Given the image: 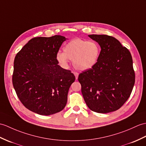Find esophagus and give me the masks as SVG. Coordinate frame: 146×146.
<instances>
[{"label":"esophagus","instance_id":"1","mask_svg":"<svg viewBox=\"0 0 146 146\" xmlns=\"http://www.w3.org/2000/svg\"><path fill=\"white\" fill-rule=\"evenodd\" d=\"M73 74H74V76H75L76 80H77L78 79V75H79V73H78V72H74Z\"/></svg>","mask_w":146,"mask_h":146}]
</instances>
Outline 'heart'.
Segmentation results:
<instances>
[{"mask_svg":"<svg viewBox=\"0 0 146 146\" xmlns=\"http://www.w3.org/2000/svg\"><path fill=\"white\" fill-rule=\"evenodd\" d=\"M101 51L100 44L94 40L76 38L67 43L63 47V52L56 53V58L63 66H66L70 60L76 69L87 70L96 65Z\"/></svg>","mask_w":146,"mask_h":146,"instance_id":"obj_1","label":"heart"}]
</instances>
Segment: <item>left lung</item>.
Segmentation results:
<instances>
[{"label": "left lung", "mask_w": 146, "mask_h": 146, "mask_svg": "<svg viewBox=\"0 0 146 146\" xmlns=\"http://www.w3.org/2000/svg\"><path fill=\"white\" fill-rule=\"evenodd\" d=\"M88 36L100 44L101 51L96 65L79 74L81 93L91 111L99 113L115 111L126 102L134 85L131 54L113 36Z\"/></svg>", "instance_id": "left-lung-1"}]
</instances>
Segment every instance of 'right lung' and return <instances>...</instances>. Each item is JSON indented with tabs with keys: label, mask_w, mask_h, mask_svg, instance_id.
<instances>
[{
	"label": "right lung",
	"mask_w": 146,
	"mask_h": 146,
	"mask_svg": "<svg viewBox=\"0 0 146 146\" xmlns=\"http://www.w3.org/2000/svg\"><path fill=\"white\" fill-rule=\"evenodd\" d=\"M65 37H35L17 53L12 84L26 108L40 115L53 114L65 107L75 76L59 66L56 55Z\"/></svg>",
	"instance_id": "1"
}]
</instances>
